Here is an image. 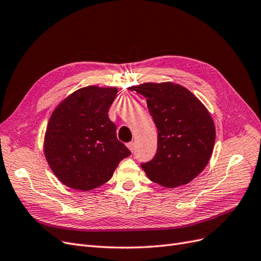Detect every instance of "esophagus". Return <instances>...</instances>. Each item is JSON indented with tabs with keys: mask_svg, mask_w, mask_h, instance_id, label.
Listing matches in <instances>:
<instances>
[{
	"mask_svg": "<svg viewBox=\"0 0 261 261\" xmlns=\"http://www.w3.org/2000/svg\"><path fill=\"white\" fill-rule=\"evenodd\" d=\"M128 148L131 150V152H134V149H136V143L134 142H129L127 144Z\"/></svg>",
	"mask_w": 261,
	"mask_h": 261,
	"instance_id": "esophagus-1",
	"label": "esophagus"
}]
</instances>
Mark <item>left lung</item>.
I'll return each mask as SVG.
<instances>
[{"label": "left lung", "instance_id": "obj_1", "mask_svg": "<svg viewBox=\"0 0 261 261\" xmlns=\"http://www.w3.org/2000/svg\"><path fill=\"white\" fill-rule=\"evenodd\" d=\"M146 98L158 131L157 152L141 164L146 175L165 188L191 182L213 154L216 129L212 116L191 92L172 82L129 88Z\"/></svg>", "mask_w": 261, "mask_h": 261}]
</instances>
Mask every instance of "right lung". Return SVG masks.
<instances>
[{"mask_svg":"<svg viewBox=\"0 0 261 261\" xmlns=\"http://www.w3.org/2000/svg\"><path fill=\"white\" fill-rule=\"evenodd\" d=\"M116 88L87 87L57 106L47 123L46 161L65 186L80 191L106 183L130 149L117 139L108 111Z\"/></svg>","mask_w":261,"mask_h":261,"instance_id":"obj_1","label":"right lung"}]
</instances>
